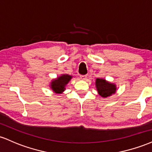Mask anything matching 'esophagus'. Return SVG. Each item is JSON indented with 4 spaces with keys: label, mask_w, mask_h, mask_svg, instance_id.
Listing matches in <instances>:
<instances>
[{
    "label": "esophagus",
    "mask_w": 152,
    "mask_h": 152,
    "mask_svg": "<svg viewBox=\"0 0 152 152\" xmlns=\"http://www.w3.org/2000/svg\"><path fill=\"white\" fill-rule=\"evenodd\" d=\"M80 79H81V80H85L87 79V75H80Z\"/></svg>",
    "instance_id": "34e87169"
}]
</instances>
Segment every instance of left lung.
I'll list each match as a JSON object with an SVG mask.
<instances>
[{
    "instance_id": "8db88e82",
    "label": "left lung",
    "mask_w": 152,
    "mask_h": 152,
    "mask_svg": "<svg viewBox=\"0 0 152 152\" xmlns=\"http://www.w3.org/2000/svg\"><path fill=\"white\" fill-rule=\"evenodd\" d=\"M95 84L98 93L102 97H107L116 92V85L108 83L105 80L97 78Z\"/></svg>"
}]
</instances>
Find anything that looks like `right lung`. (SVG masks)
<instances>
[{
  "label": "right lung",
  "instance_id": "1",
  "mask_svg": "<svg viewBox=\"0 0 152 152\" xmlns=\"http://www.w3.org/2000/svg\"><path fill=\"white\" fill-rule=\"evenodd\" d=\"M72 78V76L68 75H62L60 77L54 80L51 83V88L55 93H62L65 90V87L69 80Z\"/></svg>",
  "mask_w": 152,
  "mask_h": 152
}]
</instances>
